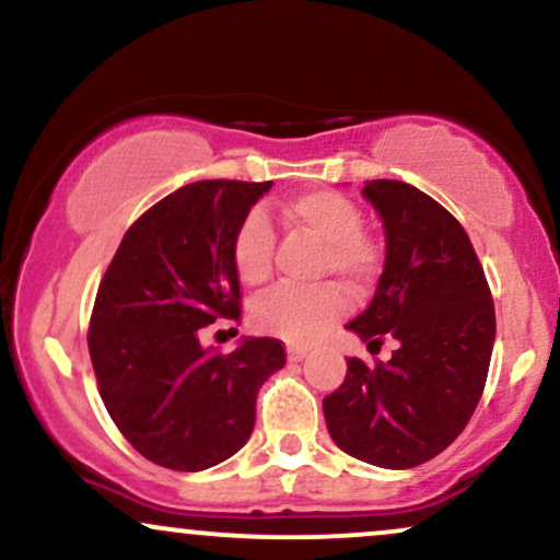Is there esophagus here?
I'll list each match as a JSON object with an SVG mask.
<instances>
[{"instance_id":"1","label":"esophagus","mask_w":560,"mask_h":560,"mask_svg":"<svg viewBox=\"0 0 560 560\" xmlns=\"http://www.w3.org/2000/svg\"><path fill=\"white\" fill-rule=\"evenodd\" d=\"M307 355V347H302V345H289L287 347V358L289 361H302V358Z\"/></svg>"}]
</instances>
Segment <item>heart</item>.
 <instances>
[{
    "label": "heart",
    "mask_w": 560,
    "mask_h": 560,
    "mask_svg": "<svg viewBox=\"0 0 560 560\" xmlns=\"http://www.w3.org/2000/svg\"><path fill=\"white\" fill-rule=\"evenodd\" d=\"M284 213L324 242L320 273H334L352 289L369 287L382 271V244L363 231V213L342 191L320 189L289 197ZM273 226L262 208L244 213L231 240V262L244 284L258 287L271 276ZM345 292L337 284L276 287L253 302L255 329L273 334L294 345L316 342L342 318Z\"/></svg>",
    "instance_id": "1"
}]
</instances>
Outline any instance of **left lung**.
I'll use <instances>...</instances> for the list:
<instances>
[{
	"mask_svg": "<svg viewBox=\"0 0 560 560\" xmlns=\"http://www.w3.org/2000/svg\"><path fill=\"white\" fill-rule=\"evenodd\" d=\"M387 234V258L371 305L347 324L369 350L384 334L387 363L347 361L324 397L331 440L352 458L413 468L466 429L485 392L494 342V305L471 240L436 199L376 178L363 186Z\"/></svg>",
	"mask_w": 560,
	"mask_h": 560,
	"instance_id": "8db88e82",
	"label": "left lung"
}]
</instances>
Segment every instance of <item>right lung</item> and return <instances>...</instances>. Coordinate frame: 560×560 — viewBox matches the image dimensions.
Wrapping results in <instances>:
<instances>
[{"label":"right lung","instance_id":"right-lung-1","mask_svg":"<svg viewBox=\"0 0 560 560\" xmlns=\"http://www.w3.org/2000/svg\"><path fill=\"white\" fill-rule=\"evenodd\" d=\"M271 182H195L141 213L96 289L89 355L107 413L137 453L173 471L231 458L260 384L287 363L273 337L202 350L199 329L242 318L231 240Z\"/></svg>","mask_w":560,"mask_h":560}]
</instances>
